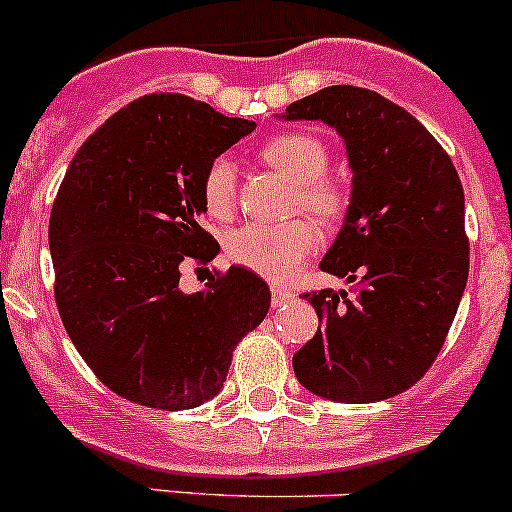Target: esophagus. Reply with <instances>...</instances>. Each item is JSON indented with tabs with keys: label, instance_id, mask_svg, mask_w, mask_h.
Returning <instances> with one entry per match:
<instances>
[{
	"label": "esophagus",
	"instance_id": "1",
	"mask_svg": "<svg viewBox=\"0 0 512 512\" xmlns=\"http://www.w3.org/2000/svg\"><path fill=\"white\" fill-rule=\"evenodd\" d=\"M293 298H295V293L291 291V288H283V286H273V288H271V303H273V308H281V305L291 303Z\"/></svg>",
	"mask_w": 512,
	"mask_h": 512
}]
</instances>
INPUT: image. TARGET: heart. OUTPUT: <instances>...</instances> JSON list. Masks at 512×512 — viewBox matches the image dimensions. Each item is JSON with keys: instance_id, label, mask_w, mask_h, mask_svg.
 I'll return each mask as SVG.
<instances>
[{"instance_id": "heart-1", "label": "heart", "mask_w": 512, "mask_h": 512, "mask_svg": "<svg viewBox=\"0 0 512 512\" xmlns=\"http://www.w3.org/2000/svg\"><path fill=\"white\" fill-rule=\"evenodd\" d=\"M261 157L278 172L298 184V202L315 217L333 221L345 209V194L325 179L328 150L310 133H281L261 147ZM202 197L214 217H226L236 197V165L231 157L212 160L202 179ZM320 244L318 226L310 219H291L281 224L239 226L226 239V256L268 281H288L300 263Z\"/></svg>"}]
</instances>
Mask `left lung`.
<instances>
[{
    "instance_id": "obj_1",
    "label": "left lung",
    "mask_w": 512,
    "mask_h": 512,
    "mask_svg": "<svg viewBox=\"0 0 512 512\" xmlns=\"http://www.w3.org/2000/svg\"><path fill=\"white\" fill-rule=\"evenodd\" d=\"M276 118L335 128L352 170L345 221L320 261L352 298L303 295L323 325L293 355L295 377L342 404L402 394L439 355L468 281L456 167L414 115L367 88L328 86Z\"/></svg>"
}]
</instances>
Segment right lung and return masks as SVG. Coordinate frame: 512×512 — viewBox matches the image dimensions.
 I'll return each instance as SVG.
<instances>
[{
    "instance_id": "1",
    "label": "right lung",
    "mask_w": 512,
    "mask_h": 512,
    "mask_svg": "<svg viewBox=\"0 0 512 512\" xmlns=\"http://www.w3.org/2000/svg\"><path fill=\"white\" fill-rule=\"evenodd\" d=\"M256 128L182 93H150L83 142L49 221L56 305L78 355L123 399L194 409L224 387L236 342L271 305L266 281L241 266L179 288L184 258L212 261L199 226L212 160Z\"/></svg>"
}]
</instances>
